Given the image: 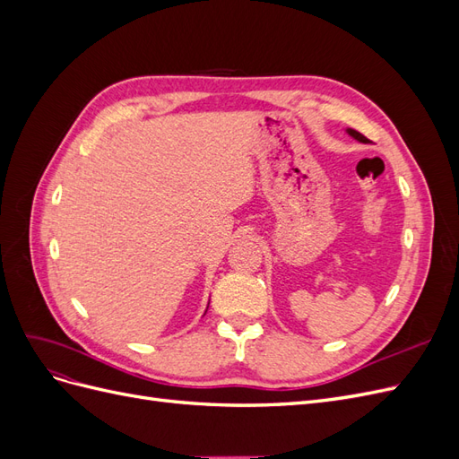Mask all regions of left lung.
Wrapping results in <instances>:
<instances>
[{
    "mask_svg": "<svg viewBox=\"0 0 459 459\" xmlns=\"http://www.w3.org/2000/svg\"><path fill=\"white\" fill-rule=\"evenodd\" d=\"M349 134H351L352 137H356V140H358V142H364V143L368 142V137H366V135H362V134H359V132H356V130H352V128L349 130Z\"/></svg>",
    "mask_w": 459,
    "mask_h": 459,
    "instance_id": "left-lung-1",
    "label": "left lung"
}]
</instances>
